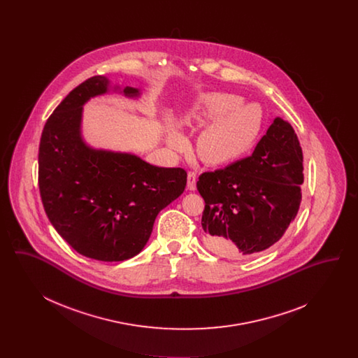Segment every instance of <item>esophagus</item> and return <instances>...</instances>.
Instances as JSON below:
<instances>
[{
  "label": "esophagus",
  "instance_id": "34e87169",
  "mask_svg": "<svg viewBox=\"0 0 358 358\" xmlns=\"http://www.w3.org/2000/svg\"><path fill=\"white\" fill-rule=\"evenodd\" d=\"M196 182H197V177L194 171H189L187 173V189L189 190H196Z\"/></svg>",
  "mask_w": 358,
  "mask_h": 358
}]
</instances>
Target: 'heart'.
<instances>
[{"label": "heart", "mask_w": 358, "mask_h": 358, "mask_svg": "<svg viewBox=\"0 0 358 358\" xmlns=\"http://www.w3.org/2000/svg\"><path fill=\"white\" fill-rule=\"evenodd\" d=\"M189 124L206 127L197 139V153L209 165H222L245 153L262 124V110L255 103L228 92H212L187 115ZM168 143L176 150L187 148L185 136L171 129Z\"/></svg>", "instance_id": "heart-1"}]
</instances>
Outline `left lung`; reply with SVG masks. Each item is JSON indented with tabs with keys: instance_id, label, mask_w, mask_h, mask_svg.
I'll list each match as a JSON object with an SVG mask.
<instances>
[{
	"instance_id": "left-lung-1",
	"label": "left lung",
	"mask_w": 358,
	"mask_h": 358,
	"mask_svg": "<svg viewBox=\"0 0 358 358\" xmlns=\"http://www.w3.org/2000/svg\"><path fill=\"white\" fill-rule=\"evenodd\" d=\"M302 184L298 136L287 120L276 117L250 157L200 176L205 245L231 259L270 248L295 219Z\"/></svg>"
}]
</instances>
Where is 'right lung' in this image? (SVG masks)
Masks as SVG:
<instances>
[{
    "label": "right lung",
    "instance_id": "obj_1",
    "mask_svg": "<svg viewBox=\"0 0 358 358\" xmlns=\"http://www.w3.org/2000/svg\"><path fill=\"white\" fill-rule=\"evenodd\" d=\"M118 92L139 99L141 90L94 76L72 90L47 120L38 148V187L57 234L87 257L122 262L138 255L157 215L182 194L187 171L159 168L136 154L96 149L85 142L83 107Z\"/></svg>",
    "mask_w": 358,
    "mask_h": 358
}]
</instances>
